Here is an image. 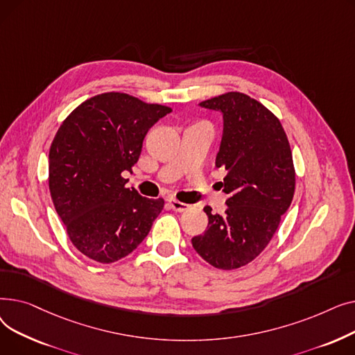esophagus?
<instances>
[{
	"instance_id": "34e87169",
	"label": "esophagus",
	"mask_w": 355,
	"mask_h": 355,
	"mask_svg": "<svg viewBox=\"0 0 355 355\" xmlns=\"http://www.w3.org/2000/svg\"><path fill=\"white\" fill-rule=\"evenodd\" d=\"M168 202H170V206H171V209L174 211H185V210H189V207H190L189 204L181 202V201L175 200V198H170V200H168Z\"/></svg>"
}]
</instances>
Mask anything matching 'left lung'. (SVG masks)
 I'll use <instances>...</instances> for the list:
<instances>
[{
  "instance_id": "8db88e82",
  "label": "left lung",
  "mask_w": 355,
  "mask_h": 355,
  "mask_svg": "<svg viewBox=\"0 0 355 355\" xmlns=\"http://www.w3.org/2000/svg\"><path fill=\"white\" fill-rule=\"evenodd\" d=\"M200 106L223 116L216 166L227 171L220 185L229 198L223 216L204 207L207 230L191 243L211 266L232 270L262 253L289 209L295 193L292 153L279 119L245 93L229 92Z\"/></svg>"
}]
</instances>
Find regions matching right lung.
I'll use <instances>...</instances> for the list:
<instances>
[{
	"label": "right lung",
	"instance_id": "1",
	"mask_svg": "<svg viewBox=\"0 0 355 355\" xmlns=\"http://www.w3.org/2000/svg\"><path fill=\"white\" fill-rule=\"evenodd\" d=\"M171 107L125 93L93 96L60 125L49 153V189L71 243L99 263L134 252L164 209L125 187L142 142Z\"/></svg>",
	"mask_w": 355,
	"mask_h": 355
}]
</instances>
